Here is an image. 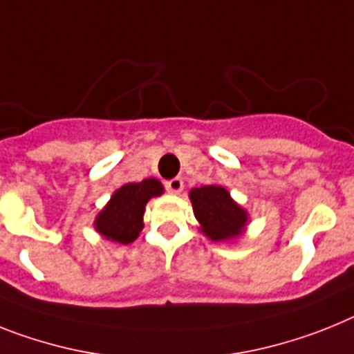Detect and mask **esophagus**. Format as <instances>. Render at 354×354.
Masks as SVG:
<instances>
[{
    "label": "esophagus",
    "mask_w": 354,
    "mask_h": 354,
    "mask_svg": "<svg viewBox=\"0 0 354 354\" xmlns=\"http://www.w3.org/2000/svg\"><path fill=\"white\" fill-rule=\"evenodd\" d=\"M166 189L170 193H174V195H179L180 192L184 189V183L180 177H175V179H170V180H166Z\"/></svg>",
    "instance_id": "obj_1"
}]
</instances>
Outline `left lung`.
<instances>
[{"mask_svg": "<svg viewBox=\"0 0 354 354\" xmlns=\"http://www.w3.org/2000/svg\"><path fill=\"white\" fill-rule=\"evenodd\" d=\"M189 201L198 231L211 241H236L245 232L249 211L220 184L189 189Z\"/></svg>", "mask_w": 354, "mask_h": 354, "instance_id": "left-lung-1", "label": "left lung"}]
</instances>
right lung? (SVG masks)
<instances>
[{"mask_svg":"<svg viewBox=\"0 0 354 354\" xmlns=\"http://www.w3.org/2000/svg\"><path fill=\"white\" fill-rule=\"evenodd\" d=\"M165 186L161 180L143 179L141 183L123 184L111 195L100 213L96 214L95 231L113 243L129 245L143 231V214L147 202L161 197Z\"/></svg>","mask_w":354,"mask_h":354,"instance_id":"right-lung-1","label":"right lung"}]
</instances>
